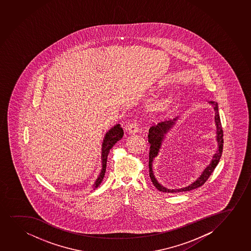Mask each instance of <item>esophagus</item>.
<instances>
[{"mask_svg":"<svg viewBox=\"0 0 251 251\" xmlns=\"http://www.w3.org/2000/svg\"><path fill=\"white\" fill-rule=\"evenodd\" d=\"M127 133L128 134H135L139 131V125L137 124L136 122H132L127 126Z\"/></svg>","mask_w":251,"mask_h":251,"instance_id":"esophagus-1","label":"esophagus"}]
</instances>
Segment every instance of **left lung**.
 Instances as JSON below:
<instances>
[{"mask_svg":"<svg viewBox=\"0 0 251 251\" xmlns=\"http://www.w3.org/2000/svg\"><path fill=\"white\" fill-rule=\"evenodd\" d=\"M209 103H211L212 105L214 106L215 111V120L216 127H217V133L216 134H217V141H218V150L215 153V156H213L211 163L206 168L204 171L201 175V176L196 180L195 182L192 183L187 187L176 189V190H170V189L165 188V187L161 186L159 183L156 181V179H155V177L153 176V159L158 154L164 134H166L168 130H170V127H172L173 125L175 124V121H176V118H175L174 120L162 122V123H159L158 124H153L152 126L150 127L149 134H148V142L151 144L150 151H149V175H150V178L151 179V182L153 183V185L157 190H159L160 192L176 193V192H187V191H191V190H193V189L200 187V186H202L207 181L208 177L211 176L212 173L215 170V167L217 166L219 161L221 159V156H222V150H223V143H224V140H223V130H222V123H221L220 115H219L218 104L215 102V101H210Z\"/></svg>","mask_w":251,"mask_h":251,"instance_id":"left-lung-1","label":"left lung"}]
</instances>
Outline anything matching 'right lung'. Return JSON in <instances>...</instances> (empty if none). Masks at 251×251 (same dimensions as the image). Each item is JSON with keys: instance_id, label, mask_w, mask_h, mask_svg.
Returning a JSON list of instances; mask_svg holds the SVG:
<instances>
[{"instance_id": "obj_1", "label": "right lung", "mask_w": 251, "mask_h": 251, "mask_svg": "<svg viewBox=\"0 0 251 251\" xmlns=\"http://www.w3.org/2000/svg\"><path fill=\"white\" fill-rule=\"evenodd\" d=\"M124 136V130L120 126V124H117L116 126L108 131L102 144V170L99 176L98 179H96L95 184L93 185V190H95L100 185L101 181L104 179V173L106 169V163H107V156L109 151L113 147L115 144L117 143L118 140H120Z\"/></svg>"}]
</instances>
